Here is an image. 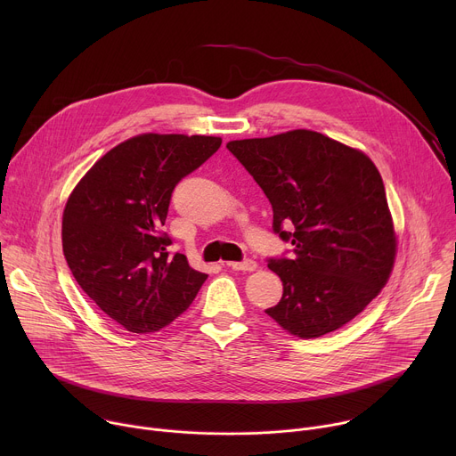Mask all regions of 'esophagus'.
Wrapping results in <instances>:
<instances>
[{"label":"esophagus","mask_w":456,"mask_h":456,"mask_svg":"<svg viewBox=\"0 0 456 456\" xmlns=\"http://www.w3.org/2000/svg\"><path fill=\"white\" fill-rule=\"evenodd\" d=\"M232 271H243V273H252L256 271L257 264L252 262V259H243V262H229L227 264Z\"/></svg>","instance_id":"esophagus-1"}]
</instances>
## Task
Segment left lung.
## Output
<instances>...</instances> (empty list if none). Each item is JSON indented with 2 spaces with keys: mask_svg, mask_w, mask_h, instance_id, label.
<instances>
[{
  "mask_svg": "<svg viewBox=\"0 0 456 456\" xmlns=\"http://www.w3.org/2000/svg\"><path fill=\"white\" fill-rule=\"evenodd\" d=\"M227 150L264 189L290 257H269L283 296L265 312L292 336L341 329L386 285L395 232L375 164L310 129L232 141Z\"/></svg>",
  "mask_w": 456,
  "mask_h": 456,
  "instance_id": "obj_1",
  "label": "left lung"
}]
</instances>
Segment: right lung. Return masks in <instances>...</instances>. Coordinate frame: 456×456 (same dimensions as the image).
Here are the masks:
<instances>
[{
    "instance_id": "add662e5",
    "label": "right lung",
    "mask_w": 456,
    "mask_h": 456,
    "mask_svg": "<svg viewBox=\"0 0 456 456\" xmlns=\"http://www.w3.org/2000/svg\"><path fill=\"white\" fill-rule=\"evenodd\" d=\"M222 146L220 137L144 134L102 159L62 213V252L90 299L129 332H157L197 297L208 274L162 231L176 183Z\"/></svg>"
}]
</instances>
